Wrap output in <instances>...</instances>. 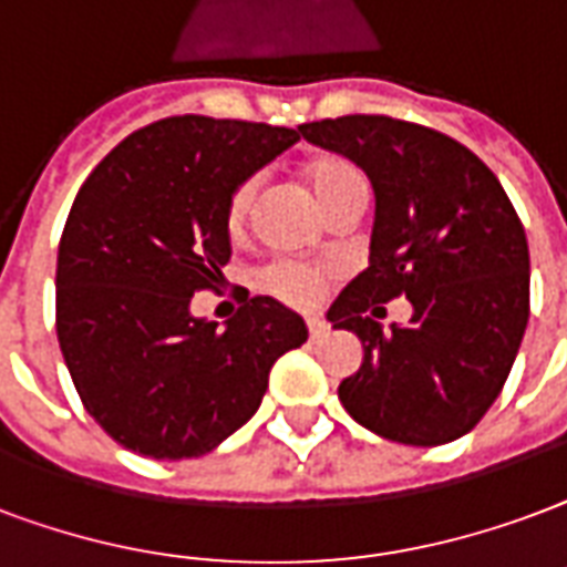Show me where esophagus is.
<instances>
[{
  "instance_id": "34e87169",
  "label": "esophagus",
  "mask_w": 567,
  "mask_h": 567,
  "mask_svg": "<svg viewBox=\"0 0 567 567\" xmlns=\"http://www.w3.org/2000/svg\"><path fill=\"white\" fill-rule=\"evenodd\" d=\"M306 327H309V339H312V342H318V339L327 333V324L324 321H318V318H309V321H306Z\"/></svg>"
}]
</instances>
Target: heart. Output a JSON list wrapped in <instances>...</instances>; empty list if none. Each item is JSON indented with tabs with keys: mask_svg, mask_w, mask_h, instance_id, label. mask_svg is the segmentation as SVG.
<instances>
[{
	"mask_svg": "<svg viewBox=\"0 0 567 567\" xmlns=\"http://www.w3.org/2000/svg\"><path fill=\"white\" fill-rule=\"evenodd\" d=\"M303 179L309 192L316 195L318 207L324 209L327 219H337L346 213H363L369 204V179L351 158L342 155H318L303 165ZM261 195V177H243L230 188L225 200V228L237 240L251 225L255 207ZM337 279V270L330 264H303V261H276L261 272V288L276 300H282L297 309H309L324 297L327 285Z\"/></svg>",
	"mask_w": 567,
	"mask_h": 567,
	"instance_id": "1",
	"label": "heart"
}]
</instances>
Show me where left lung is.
<instances>
[{
    "label": "left lung",
    "instance_id": "1",
    "mask_svg": "<svg viewBox=\"0 0 567 567\" xmlns=\"http://www.w3.org/2000/svg\"><path fill=\"white\" fill-rule=\"evenodd\" d=\"M312 144L358 162L375 188L369 267L327 318L363 342L339 384L346 412L381 439L435 447L472 433L514 367L529 321V243L496 174L430 125L381 113L303 123ZM409 296L405 328L383 303Z\"/></svg>",
    "mask_w": 567,
    "mask_h": 567
}]
</instances>
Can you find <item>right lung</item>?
Returning <instances> with one entry per match:
<instances>
[{"instance_id": "right-lung-1", "label": "right lung", "mask_w": 567, "mask_h": 567, "mask_svg": "<svg viewBox=\"0 0 567 567\" xmlns=\"http://www.w3.org/2000/svg\"><path fill=\"white\" fill-rule=\"evenodd\" d=\"M300 128L167 116L128 134L71 204L56 255V337L83 409L150 460L209 454L258 412L303 318L243 295L225 330L188 316L230 261L225 200Z\"/></svg>"}]
</instances>
